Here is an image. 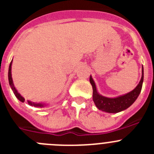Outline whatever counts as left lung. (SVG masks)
<instances>
[{
    "mask_svg": "<svg viewBox=\"0 0 154 154\" xmlns=\"http://www.w3.org/2000/svg\"><path fill=\"white\" fill-rule=\"evenodd\" d=\"M89 82L93 90L92 99L96 107L103 112H106L109 113H117L129 108L138 98L142 89L143 82V67L142 65V76L140 81L136 86L135 89H133L131 92L116 97H106L99 94L92 75H90Z\"/></svg>",
    "mask_w": 154,
    "mask_h": 154,
    "instance_id": "8db88e82",
    "label": "left lung"
}]
</instances>
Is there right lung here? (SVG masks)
<instances>
[{"instance_id":"1","label":"right lung","mask_w":154,"mask_h":154,"mask_svg":"<svg viewBox=\"0 0 154 154\" xmlns=\"http://www.w3.org/2000/svg\"><path fill=\"white\" fill-rule=\"evenodd\" d=\"M13 61V59H12ZM12 61L10 63V65H9V69H8V80H9V85H10L12 91H13L14 94L15 95V96L17 97V99H18L19 101H21V103H24L25 101L24 98L21 96V94L17 92V90L16 89V88L14 87V85L13 79H12V75H11V65H12ZM27 103H28V105L31 106H35L38 107V108H44L46 106L48 105V103H35V102H31L30 100H27Z\"/></svg>"}]
</instances>
